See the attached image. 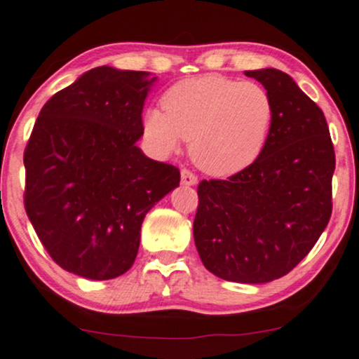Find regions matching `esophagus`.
Instances as JSON below:
<instances>
[{
    "label": "esophagus",
    "instance_id": "1",
    "mask_svg": "<svg viewBox=\"0 0 359 359\" xmlns=\"http://www.w3.org/2000/svg\"><path fill=\"white\" fill-rule=\"evenodd\" d=\"M180 177H182V185H185V187H192V185H197V175L192 174V172L184 169L182 172H180Z\"/></svg>",
    "mask_w": 359,
    "mask_h": 359
}]
</instances>
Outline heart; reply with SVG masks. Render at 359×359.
<instances>
[{"mask_svg": "<svg viewBox=\"0 0 359 359\" xmlns=\"http://www.w3.org/2000/svg\"><path fill=\"white\" fill-rule=\"evenodd\" d=\"M161 109H149L142 129L158 156L177 152L190 140V157L215 177L238 174L260 157L270 137L275 104L257 83L222 76L180 81L162 97Z\"/></svg>", "mask_w": 359, "mask_h": 359, "instance_id": "heart-1", "label": "heart"}]
</instances>
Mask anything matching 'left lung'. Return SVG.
Here are the masks:
<instances>
[{
  "mask_svg": "<svg viewBox=\"0 0 359 359\" xmlns=\"http://www.w3.org/2000/svg\"><path fill=\"white\" fill-rule=\"evenodd\" d=\"M245 76L273 99V127L252 165L198 185L194 240L210 273L266 283L292 271L328 225L334 151L323 111L287 72Z\"/></svg>",
  "mask_w": 359,
  "mask_h": 359,
  "instance_id": "1",
  "label": "left lung"
}]
</instances>
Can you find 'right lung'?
<instances>
[{"instance_id":"add662e5","label":"right lung","mask_w":359,"mask_h":359,"mask_svg":"<svg viewBox=\"0 0 359 359\" xmlns=\"http://www.w3.org/2000/svg\"><path fill=\"white\" fill-rule=\"evenodd\" d=\"M146 71L94 67L41 109L25 151V207L61 269L88 280L133 266L144 217L179 187L177 167L140 151Z\"/></svg>"}]
</instances>
